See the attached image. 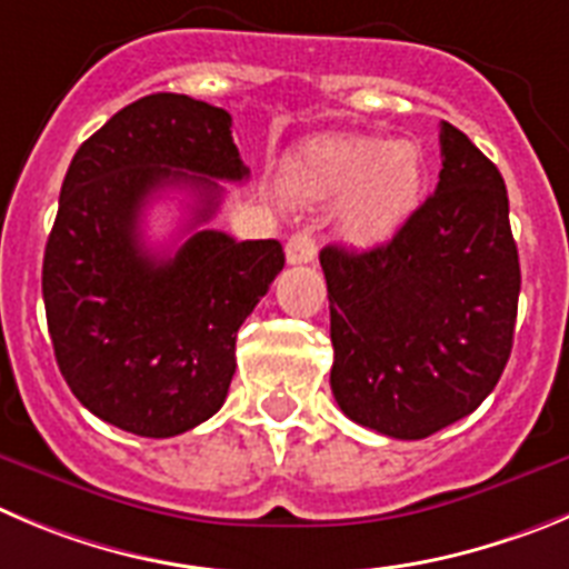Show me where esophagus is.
I'll use <instances>...</instances> for the list:
<instances>
[{
    "label": "esophagus",
    "mask_w": 569,
    "mask_h": 569,
    "mask_svg": "<svg viewBox=\"0 0 569 569\" xmlns=\"http://www.w3.org/2000/svg\"><path fill=\"white\" fill-rule=\"evenodd\" d=\"M317 254V241L311 232H295L286 243V260L289 263H311Z\"/></svg>",
    "instance_id": "obj_1"
}]
</instances>
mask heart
Returning a JSON list of instances; mask_svg holds the SVG:
<instances>
[{
	"mask_svg": "<svg viewBox=\"0 0 569 569\" xmlns=\"http://www.w3.org/2000/svg\"><path fill=\"white\" fill-rule=\"evenodd\" d=\"M283 179L309 199H339V236L353 247H376L390 241L421 204L427 159L405 137H317L286 159Z\"/></svg>",
	"mask_w": 569,
	"mask_h": 569,
	"instance_id": "1",
	"label": "heart"
}]
</instances>
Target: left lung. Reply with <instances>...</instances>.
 I'll return each mask as SVG.
<instances>
[{
    "label": "left lung",
    "instance_id": "1",
    "mask_svg": "<svg viewBox=\"0 0 569 569\" xmlns=\"http://www.w3.org/2000/svg\"><path fill=\"white\" fill-rule=\"evenodd\" d=\"M440 182L368 252H320L331 302V390L350 421L421 440L497 387L513 345L519 254L497 164L440 123Z\"/></svg>",
    "mask_w": 569,
    "mask_h": 569
}]
</instances>
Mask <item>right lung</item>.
Returning a JSON list of instances; mask_svg holds the SVG:
<instances>
[{
    "label": "right lung",
    "mask_w": 569,
    "mask_h": 569,
    "mask_svg": "<svg viewBox=\"0 0 569 569\" xmlns=\"http://www.w3.org/2000/svg\"><path fill=\"white\" fill-rule=\"evenodd\" d=\"M232 117L157 92L117 111L76 151L44 249L41 291L69 390L100 421L173 438L221 410L236 333L283 269L278 241L199 230L221 184L249 168ZM164 187L197 193L191 236L171 256L141 241L144 204Z\"/></svg>",
    "instance_id": "add662e5"
}]
</instances>
